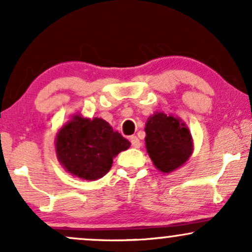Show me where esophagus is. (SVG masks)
Segmentation results:
<instances>
[{
    "label": "esophagus",
    "instance_id": "esophagus-1",
    "mask_svg": "<svg viewBox=\"0 0 252 252\" xmlns=\"http://www.w3.org/2000/svg\"><path fill=\"white\" fill-rule=\"evenodd\" d=\"M130 142H131V145L134 148L141 147V141H139L137 136H131V137H130Z\"/></svg>",
    "mask_w": 252,
    "mask_h": 252
}]
</instances>
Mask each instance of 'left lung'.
Segmentation results:
<instances>
[{
    "mask_svg": "<svg viewBox=\"0 0 252 252\" xmlns=\"http://www.w3.org/2000/svg\"><path fill=\"white\" fill-rule=\"evenodd\" d=\"M144 130L148 154L159 171L168 174L189 159L191 135L178 118L156 113L148 118Z\"/></svg>",
    "mask_w": 252,
    "mask_h": 252,
    "instance_id": "left-lung-1",
    "label": "left lung"
}]
</instances>
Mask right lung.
Masks as SVG:
<instances>
[{
    "label": "right lung",
    "instance_id": "1",
    "mask_svg": "<svg viewBox=\"0 0 252 252\" xmlns=\"http://www.w3.org/2000/svg\"><path fill=\"white\" fill-rule=\"evenodd\" d=\"M130 142L114 131L102 118L75 116L60 130L56 154L70 174L94 181L110 170L114 157L126 150Z\"/></svg>",
    "mask_w": 252,
    "mask_h": 252
}]
</instances>
